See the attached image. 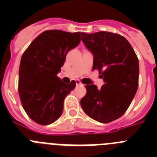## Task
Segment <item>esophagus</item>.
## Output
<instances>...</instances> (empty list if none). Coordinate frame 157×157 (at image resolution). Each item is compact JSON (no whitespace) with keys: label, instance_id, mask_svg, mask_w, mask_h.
I'll return each instance as SVG.
<instances>
[{"label":"esophagus","instance_id":"1","mask_svg":"<svg viewBox=\"0 0 157 157\" xmlns=\"http://www.w3.org/2000/svg\"><path fill=\"white\" fill-rule=\"evenodd\" d=\"M75 83H76V85H77V86H80V85H82L81 82H80L79 80H76V81H75Z\"/></svg>","mask_w":157,"mask_h":157}]
</instances>
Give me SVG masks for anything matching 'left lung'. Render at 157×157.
<instances>
[{"instance_id": "8db88e82", "label": "left lung", "mask_w": 157, "mask_h": 157, "mask_svg": "<svg viewBox=\"0 0 157 157\" xmlns=\"http://www.w3.org/2000/svg\"><path fill=\"white\" fill-rule=\"evenodd\" d=\"M82 41L94 55L93 70L98 69L104 84L101 89L86 85L80 105L93 120L108 123L121 117L132 102L138 87L139 63L125 37L111 32H82Z\"/></svg>"}]
</instances>
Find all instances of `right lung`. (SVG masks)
Returning a JSON list of instances; mask_svg holds the SVG:
<instances>
[{"label":"right lung","mask_w":157,"mask_h":157,"mask_svg":"<svg viewBox=\"0 0 157 157\" xmlns=\"http://www.w3.org/2000/svg\"><path fill=\"white\" fill-rule=\"evenodd\" d=\"M80 32L45 30L23 52L19 70V94L23 109L33 121L48 125L57 120L63 101L76 83L63 82L57 74L67 53L78 46Z\"/></svg>","instance_id":"1"}]
</instances>
